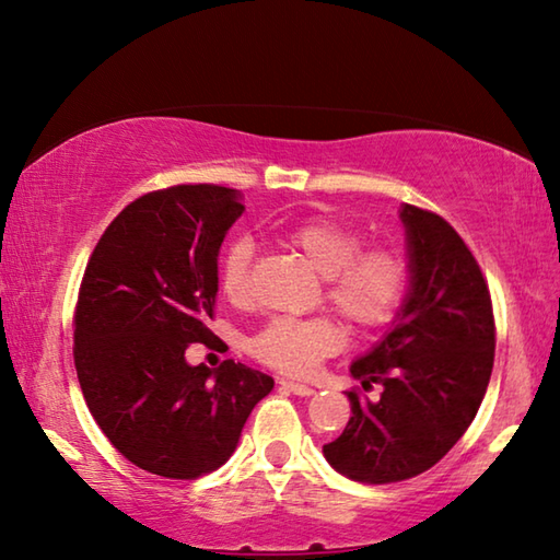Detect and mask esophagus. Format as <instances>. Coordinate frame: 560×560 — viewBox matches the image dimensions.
<instances>
[{"mask_svg":"<svg viewBox=\"0 0 560 560\" xmlns=\"http://www.w3.org/2000/svg\"><path fill=\"white\" fill-rule=\"evenodd\" d=\"M282 389H288L292 394H298V397H310V394H315V389L310 387V384H302V382H292V380H280L278 382Z\"/></svg>","mask_w":560,"mask_h":560,"instance_id":"1","label":"esophagus"}]
</instances>
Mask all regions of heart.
Masks as SVG:
<instances>
[{"mask_svg":"<svg viewBox=\"0 0 560 560\" xmlns=\"http://www.w3.org/2000/svg\"><path fill=\"white\" fill-rule=\"evenodd\" d=\"M282 237L323 272L325 302L354 329L387 325L405 305L411 268L397 247H362V235L332 218L298 220ZM253 258L255 243L247 235L233 237L220 255V290L237 305L250 298ZM340 347L342 329L327 315L272 317L250 340L255 360L292 377L313 374Z\"/></svg>","mask_w":560,"mask_h":560,"instance_id":"heart-1","label":"heart"}]
</instances>
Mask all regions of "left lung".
I'll list each match as a JSON object with an SVG mask.
<instances>
[{"instance_id": "1", "label": "left lung", "mask_w": 560, "mask_h": 560, "mask_svg": "<svg viewBox=\"0 0 560 560\" xmlns=\"http://www.w3.org/2000/svg\"><path fill=\"white\" fill-rule=\"evenodd\" d=\"M411 288L392 332L350 372L377 401L350 389L352 417L323 446L352 481L394 483L424 474L464 436L487 394L497 325L483 272L462 235L432 210L405 203Z\"/></svg>"}]
</instances>
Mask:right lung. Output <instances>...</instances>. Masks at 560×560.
Here are the masks:
<instances>
[{"label": "right lung", "instance_id": "obj_1", "mask_svg": "<svg viewBox=\"0 0 560 560\" xmlns=\"http://www.w3.org/2000/svg\"><path fill=\"white\" fill-rule=\"evenodd\" d=\"M243 213L213 183L151 190L118 213L91 253L73 310V364L86 407L128 462L166 479L223 466L272 377L225 360L190 366L208 329L218 255Z\"/></svg>", "mask_w": 560, "mask_h": 560}]
</instances>
